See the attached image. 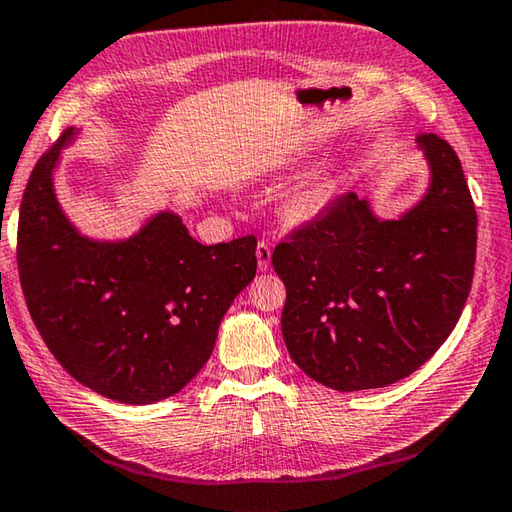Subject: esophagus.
I'll return each mask as SVG.
<instances>
[{
  "label": "esophagus",
  "mask_w": 512,
  "mask_h": 512,
  "mask_svg": "<svg viewBox=\"0 0 512 512\" xmlns=\"http://www.w3.org/2000/svg\"><path fill=\"white\" fill-rule=\"evenodd\" d=\"M256 258H258V270L267 272L270 270V263H272V247L267 245L265 240H261L256 245Z\"/></svg>",
  "instance_id": "esophagus-1"
}]
</instances>
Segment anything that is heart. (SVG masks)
<instances>
[{"label":"heart","mask_w":512,"mask_h":512,"mask_svg":"<svg viewBox=\"0 0 512 512\" xmlns=\"http://www.w3.org/2000/svg\"><path fill=\"white\" fill-rule=\"evenodd\" d=\"M324 204H326V197L319 188H306V191H301L292 197L285 211H288L292 220H312L321 213Z\"/></svg>","instance_id":"obj_1"}]
</instances>
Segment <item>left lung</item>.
Wrapping results in <instances>:
<instances>
[{"instance_id":"left-lung-1","label":"left lung","mask_w":512,"mask_h":512,"mask_svg":"<svg viewBox=\"0 0 512 512\" xmlns=\"http://www.w3.org/2000/svg\"><path fill=\"white\" fill-rule=\"evenodd\" d=\"M425 195L398 218L346 193L272 254L288 290L283 342L335 391L380 389L420 369L459 321L477 256V211L454 148L416 139Z\"/></svg>"}]
</instances>
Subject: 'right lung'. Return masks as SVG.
<instances>
[{
    "instance_id": "obj_1",
    "label": "right lung",
    "mask_w": 512,
    "mask_h": 512,
    "mask_svg": "<svg viewBox=\"0 0 512 512\" xmlns=\"http://www.w3.org/2000/svg\"><path fill=\"white\" fill-rule=\"evenodd\" d=\"M78 132H62L26 184L17 227L24 299L71 378L110 400L152 405L211 357L224 312L256 276V238L202 245L170 209L128 238L85 236L53 177Z\"/></svg>"
}]
</instances>
